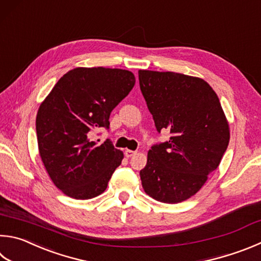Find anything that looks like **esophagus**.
Returning <instances> with one entry per match:
<instances>
[{
	"instance_id": "34e87169",
	"label": "esophagus",
	"mask_w": 261,
	"mask_h": 261,
	"mask_svg": "<svg viewBox=\"0 0 261 261\" xmlns=\"http://www.w3.org/2000/svg\"><path fill=\"white\" fill-rule=\"evenodd\" d=\"M124 155H125V158L130 159V158H132V156H134V155H136V151H135V150H130V149H125Z\"/></svg>"
}]
</instances>
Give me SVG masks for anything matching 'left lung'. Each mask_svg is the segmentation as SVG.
<instances>
[{
    "mask_svg": "<svg viewBox=\"0 0 261 261\" xmlns=\"http://www.w3.org/2000/svg\"><path fill=\"white\" fill-rule=\"evenodd\" d=\"M139 84L159 132L169 141L148 150L140 179L154 200L179 203L200 191L219 167L229 125L219 98L204 80L173 72H139Z\"/></svg>",
    "mask_w": 261,
    "mask_h": 261,
    "instance_id": "1",
    "label": "left lung"
}]
</instances>
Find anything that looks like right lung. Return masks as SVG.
Returning <instances> with one entry per match:
<instances>
[{"mask_svg": "<svg viewBox=\"0 0 261 261\" xmlns=\"http://www.w3.org/2000/svg\"><path fill=\"white\" fill-rule=\"evenodd\" d=\"M136 83L129 70L77 67L56 83L40 105L36 135L46 172L65 195L89 200L105 192L123 160L110 140H91L94 130L110 126L112 111Z\"/></svg>", "mask_w": 261, "mask_h": 261, "instance_id": "1", "label": "right lung"}]
</instances>
